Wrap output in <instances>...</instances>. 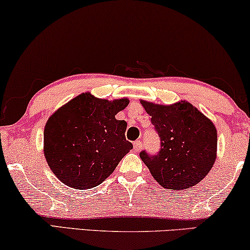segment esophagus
<instances>
[{"instance_id": "esophagus-1", "label": "esophagus", "mask_w": 250, "mask_h": 250, "mask_svg": "<svg viewBox=\"0 0 250 250\" xmlns=\"http://www.w3.org/2000/svg\"><path fill=\"white\" fill-rule=\"evenodd\" d=\"M133 146H134V150L136 152H140L142 150V142L141 141H135L134 143H133Z\"/></svg>"}]
</instances>
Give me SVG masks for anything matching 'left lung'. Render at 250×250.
<instances>
[{
  "label": "left lung",
  "mask_w": 250,
  "mask_h": 250,
  "mask_svg": "<svg viewBox=\"0 0 250 250\" xmlns=\"http://www.w3.org/2000/svg\"><path fill=\"white\" fill-rule=\"evenodd\" d=\"M160 138L157 155L140 152L157 182L170 190L199 183L213 167L217 151V131L213 122L187 101L164 105L142 100Z\"/></svg>",
  "instance_id": "left-lung-1"
}]
</instances>
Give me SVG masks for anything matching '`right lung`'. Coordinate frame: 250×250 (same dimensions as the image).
I'll return each mask as SVG.
<instances>
[{
    "label": "right lung",
    "mask_w": 250,
    "mask_h": 250,
    "mask_svg": "<svg viewBox=\"0 0 250 250\" xmlns=\"http://www.w3.org/2000/svg\"><path fill=\"white\" fill-rule=\"evenodd\" d=\"M128 99L108 101L82 93L58 109L44 128V156L54 175L77 190L92 189L110 174L133 145L127 123L115 116Z\"/></svg>",
    "instance_id": "1"
}]
</instances>
